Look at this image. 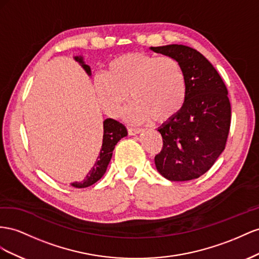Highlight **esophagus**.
<instances>
[{"mask_svg":"<svg viewBox=\"0 0 259 259\" xmlns=\"http://www.w3.org/2000/svg\"><path fill=\"white\" fill-rule=\"evenodd\" d=\"M128 131H129V135L130 136H136V135H139V134H141L142 132V129H140V128H128Z\"/></svg>","mask_w":259,"mask_h":259,"instance_id":"1","label":"esophagus"}]
</instances>
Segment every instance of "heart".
I'll use <instances>...</instances> for the list:
<instances>
[{
  "label": "heart",
  "instance_id": "1",
  "mask_svg": "<svg viewBox=\"0 0 259 259\" xmlns=\"http://www.w3.org/2000/svg\"><path fill=\"white\" fill-rule=\"evenodd\" d=\"M94 89L102 108L116 116L124 110L130 122L166 121L178 114L187 99V79L181 64L169 56L127 53L113 58L106 72L94 78Z\"/></svg>",
  "mask_w": 259,
  "mask_h": 259
}]
</instances>
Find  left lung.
<instances>
[{
  "label": "left lung",
  "mask_w": 259,
  "mask_h": 259,
  "mask_svg": "<svg viewBox=\"0 0 259 259\" xmlns=\"http://www.w3.org/2000/svg\"><path fill=\"white\" fill-rule=\"evenodd\" d=\"M150 50L178 61L187 79L181 110L157 128L164 145L155 165L167 180L196 179L225 150L231 122L228 90L217 70L196 50L179 44Z\"/></svg>",
  "instance_id": "8db88e82"
}]
</instances>
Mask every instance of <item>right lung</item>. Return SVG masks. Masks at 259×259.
I'll return each instance as SVG.
<instances>
[{
	"label": "right lung",
	"instance_id": "right-lung-1",
	"mask_svg": "<svg viewBox=\"0 0 259 259\" xmlns=\"http://www.w3.org/2000/svg\"><path fill=\"white\" fill-rule=\"evenodd\" d=\"M73 60L84 69V71L88 73V76L91 77V67L85 64L83 56H73ZM103 130H104V132H103L102 147L100 150L99 156L94 162V166L91 168V170L87 174L82 181L72 182L70 183L71 187L79 189L87 188L99 181L103 177V175L105 174L109 161L112 159L115 145L118 143V141H120L122 138L128 136V131L127 128H125V125L119 121L113 119V118H106V119L103 121Z\"/></svg>",
	"mask_w": 259,
	"mask_h": 259
}]
</instances>
